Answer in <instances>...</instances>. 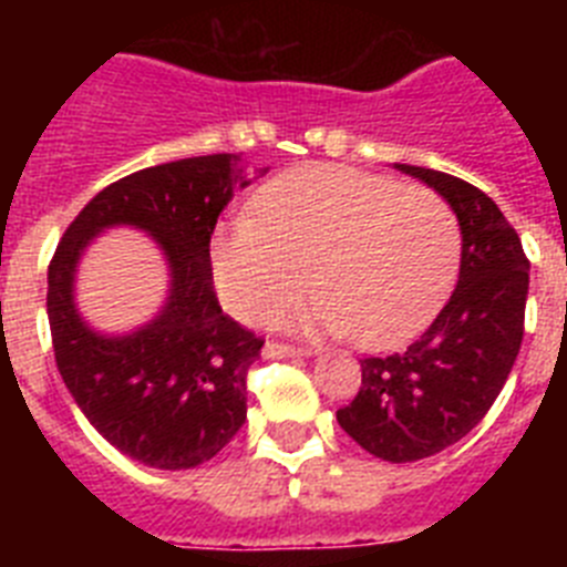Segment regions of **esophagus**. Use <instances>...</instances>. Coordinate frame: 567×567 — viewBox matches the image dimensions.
Masks as SVG:
<instances>
[{
    "mask_svg": "<svg viewBox=\"0 0 567 567\" xmlns=\"http://www.w3.org/2000/svg\"><path fill=\"white\" fill-rule=\"evenodd\" d=\"M312 349L309 346H292V343H267L264 346V358L275 360V358H309Z\"/></svg>",
    "mask_w": 567,
    "mask_h": 567,
    "instance_id": "1",
    "label": "esophagus"
}]
</instances>
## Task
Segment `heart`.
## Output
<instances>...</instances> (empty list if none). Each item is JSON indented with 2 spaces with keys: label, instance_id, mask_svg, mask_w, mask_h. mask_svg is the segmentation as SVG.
Listing matches in <instances>:
<instances>
[{
  "label": "heart",
  "instance_id": "heart-1",
  "mask_svg": "<svg viewBox=\"0 0 567 567\" xmlns=\"http://www.w3.org/2000/svg\"><path fill=\"white\" fill-rule=\"evenodd\" d=\"M457 260L460 221L443 195L340 164L275 175L255 195V218L213 235L215 287L229 312L269 320L308 291L315 268L324 295L312 310L279 311L275 323L352 332L365 346L423 327Z\"/></svg>",
  "mask_w": 567,
  "mask_h": 567
}]
</instances>
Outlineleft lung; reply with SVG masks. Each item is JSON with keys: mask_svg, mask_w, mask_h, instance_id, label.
<instances>
[{"mask_svg": "<svg viewBox=\"0 0 567 567\" xmlns=\"http://www.w3.org/2000/svg\"><path fill=\"white\" fill-rule=\"evenodd\" d=\"M398 169L437 189L457 213L460 280L420 338L360 360V392L338 409V423L374 457L414 463L463 440L503 392L523 343L530 264L517 229L483 189L437 169Z\"/></svg>", "mask_w": 567, "mask_h": 567, "instance_id": "obj_1", "label": "left lung"}]
</instances>
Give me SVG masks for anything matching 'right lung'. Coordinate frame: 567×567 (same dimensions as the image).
<instances>
[{"label": "right lung", "instance_id": "obj_1", "mask_svg": "<svg viewBox=\"0 0 567 567\" xmlns=\"http://www.w3.org/2000/svg\"><path fill=\"white\" fill-rule=\"evenodd\" d=\"M247 184L235 153L124 175L73 218L48 267L50 338L64 385L110 445L153 468L207 463L247 420V374L264 338L224 312L209 264L218 215ZM118 223L159 240L174 280L158 319L104 339L78 318L72 275L86 240Z\"/></svg>", "mask_w": 567, "mask_h": 567}]
</instances>
